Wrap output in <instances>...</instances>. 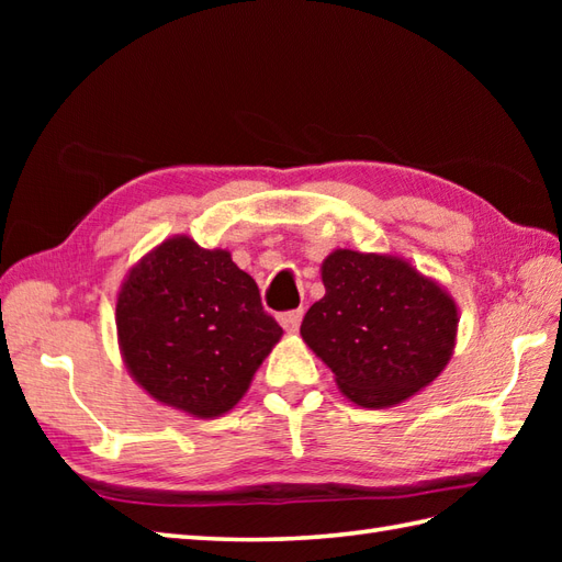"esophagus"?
<instances>
[{"label": "esophagus", "instance_id": "obj_1", "mask_svg": "<svg viewBox=\"0 0 562 562\" xmlns=\"http://www.w3.org/2000/svg\"><path fill=\"white\" fill-rule=\"evenodd\" d=\"M302 316H304V308H294V312H284V314H280V326H282L284 330H288V333H296V330H300Z\"/></svg>", "mask_w": 562, "mask_h": 562}]
</instances>
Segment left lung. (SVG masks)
<instances>
[{
	"instance_id": "left-lung-1",
	"label": "left lung",
	"mask_w": 562,
	"mask_h": 562,
	"mask_svg": "<svg viewBox=\"0 0 562 562\" xmlns=\"http://www.w3.org/2000/svg\"><path fill=\"white\" fill-rule=\"evenodd\" d=\"M326 294L302 338L362 408H391L441 374L453 355L459 308L408 260L336 248L321 266Z\"/></svg>"
}]
</instances>
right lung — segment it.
<instances>
[{
	"label": "right lung",
	"mask_w": 562,
	"mask_h": 562,
	"mask_svg": "<svg viewBox=\"0 0 562 562\" xmlns=\"http://www.w3.org/2000/svg\"><path fill=\"white\" fill-rule=\"evenodd\" d=\"M115 326L130 376L154 401L200 420L229 413L282 338L229 250L202 248L186 234L127 272Z\"/></svg>",
	"instance_id": "add662e5"
}]
</instances>
